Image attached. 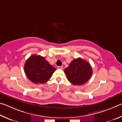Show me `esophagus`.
Returning a JSON list of instances; mask_svg holds the SVG:
<instances>
[{"mask_svg": "<svg viewBox=\"0 0 122 122\" xmlns=\"http://www.w3.org/2000/svg\"><path fill=\"white\" fill-rule=\"evenodd\" d=\"M57 68L58 69H63V67L62 66H58Z\"/></svg>", "mask_w": 122, "mask_h": 122, "instance_id": "1", "label": "esophagus"}]
</instances>
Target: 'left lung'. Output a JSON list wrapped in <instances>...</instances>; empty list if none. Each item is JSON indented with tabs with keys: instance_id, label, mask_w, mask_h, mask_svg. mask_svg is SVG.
<instances>
[{
	"instance_id": "obj_1",
	"label": "left lung",
	"mask_w": 122,
	"mask_h": 122,
	"mask_svg": "<svg viewBox=\"0 0 122 122\" xmlns=\"http://www.w3.org/2000/svg\"><path fill=\"white\" fill-rule=\"evenodd\" d=\"M64 72L68 80L74 85L85 84L93 73L90 64L81 58L73 59Z\"/></svg>"
}]
</instances>
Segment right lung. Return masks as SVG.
I'll use <instances>...</instances> for the list:
<instances>
[{
  "instance_id": "right-lung-1",
  "label": "right lung",
  "mask_w": 122,
  "mask_h": 122,
  "mask_svg": "<svg viewBox=\"0 0 122 122\" xmlns=\"http://www.w3.org/2000/svg\"><path fill=\"white\" fill-rule=\"evenodd\" d=\"M24 70L27 78L35 84H44L50 79L56 69L40 55H34L25 61Z\"/></svg>"
}]
</instances>
